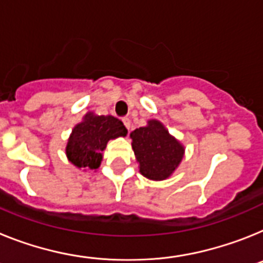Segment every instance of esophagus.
<instances>
[{
	"mask_svg": "<svg viewBox=\"0 0 263 263\" xmlns=\"http://www.w3.org/2000/svg\"><path fill=\"white\" fill-rule=\"evenodd\" d=\"M122 122H123V124L125 125V128L127 129L131 128V120H129V118H123Z\"/></svg>",
	"mask_w": 263,
	"mask_h": 263,
	"instance_id": "34e87169",
	"label": "esophagus"
}]
</instances>
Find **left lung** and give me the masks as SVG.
I'll return each mask as SVG.
<instances>
[{
    "label": "left lung",
    "mask_w": 263,
    "mask_h": 263,
    "mask_svg": "<svg viewBox=\"0 0 263 263\" xmlns=\"http://www.w3.org/2000/svg\"><path fill=\"white\" fill-rule=\"evenodd\" d=\"M129 136L140 173L149 180L168 179L184 157V145L159 120H148L145 127L136 128Z\"/></svg>",
    "instance_id": "left-lung-1"
}]
</instances>
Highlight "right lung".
I'll return each mask as SVG.
<instances>
[{
	"label": "right lung",
	"mask_w": 263,
	"mask_h": 263,
	"mask_svg": "<svg viewBox=\"0 0 263 263\" xmlns=\"http://www.w3.org/2000/svg\"><path fill=\"white\" fill-rule=\"evenodd\" d=\"M125 135L127 128L119 119L87 112L68 138L66 145L67 159L77 168L98 170L103 157L102 152L108 140Z\"/></svg>",
	"instance_id": "right-lung-1"
}]
</instances>
